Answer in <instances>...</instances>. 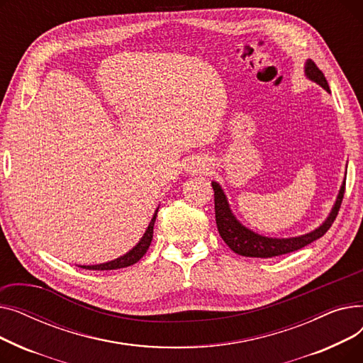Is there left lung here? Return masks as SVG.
<instances>
[{"instance_id": "1", "label": "left lung", "mask_w": 363, "mask_h": 363, "mask_svg": "<svg viewBox=\"0 0 363 363\" xmlns=\"http://www.w3.org/2000/svg\"><path fill=\"white\" fill-rule=\"evenodd\" d=\"M304 74H306V78L309 81L320 85L327 92L331 94L325 76H323V73L318 69V66L312 60H306V63H304ZM212 186L215 191V215H216L218 231L222 240L226 242V245L240 256L268 259V257H275V256L300 250L304 245H308L315 240L320 238L330 230V226L333 225V222L338 215L342 196H345L346 179L342 181L340 186L338 196L327 219L323 220L318 228H315L313 231L298 237H290V238L264 237L249 230V228L244 226L233 213L231 206L228 203V199L223 193L222 186L216 181H212Z\"/></svg>"}]
</instances>
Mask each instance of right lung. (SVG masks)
Wrapping results in <instances>:
<instances>
[{
	"label": "right lung",
	"mask_w": 363,
	"mask_h": 363,
	"mask_svg": "<svg viewBox=\"0 0 363 363\" xmlns=\"http://www.w3.org/2000/svg\"><path fill=\"white\" fill-rule=\"evenodd\" d=\"M157 212H159V207L156 208L155 215H152L151 218V222L148 223L147 230L144 233V235L141 237V240L138 241V244L133 247L132 250H129L126 255L114 259V260H110V262H106V263H100V264H79L81 268L84 269H89V271H113V269H121V268H126V266H130L133 263H137L148 250V247L151 244V240H152V228H155V222H156V216H157Z\"/></svg>",
	"instance_id": "obj_1"
}]
</instances>
